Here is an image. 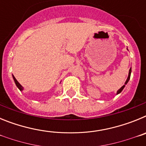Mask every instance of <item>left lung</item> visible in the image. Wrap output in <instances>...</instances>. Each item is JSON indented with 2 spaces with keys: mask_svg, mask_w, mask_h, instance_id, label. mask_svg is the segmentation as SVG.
Returning <instances> with one entry per match:
<instances>
[{
  "mask_svg": "<svg viewBox=\"0 0 146 146\" xmlns=\"http://www.w3.org/2000/svg\"><path fill=\"white\" fill-rule=\"evenodd\" d=\"M131 69H129V76H128V78H127V80H126V82H125V84L123 85V86H122V87H121V88L119 89V90H118V92H117V94H120V93H121V91H122V90H123V88L125 87V85L127 84V82H129V79H130V75H131Z\"/></svg>",
  "mask_w": 146,
  "mask_h": 146,
  "instance_id": "left-lung-1",
  "label": "left lung"
}]
</instances>
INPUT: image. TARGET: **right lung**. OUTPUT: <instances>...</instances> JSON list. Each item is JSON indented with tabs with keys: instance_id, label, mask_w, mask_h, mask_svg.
<instances>
[{
	"instance_id": "obj_1",
	"label": "right lung",
	"mask_w": 146,
	"mask_h": 146,
	"mask_svg": "<svg viewBox=\"0 0 146 146\" xmlns=\"http://www.w3.org/2000/svg\"><path fill=\"white\" fill-rule=\"evenodd\" d=\"M13 78H14V80H15V84H16V86H17V88H18L20 89V91H22V90H23V86H22L21 85H20V83H19V82H18V81L17 80H16V78H15V77H14V76H13Z\"/></svg>"
}]
</instances>
